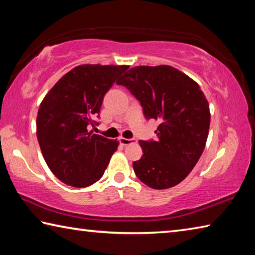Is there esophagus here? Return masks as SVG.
<instances>
[{
  "label": "esophagus",
  "mask_w": 255,
  "mask_h": 255,
  "mask_svg": "<svg viewBox=\"0 0 255 255\" xmlns=\"http://www.w3.org/2000/svg\"><path fill=\"white\" fill-rule=\"evenodd\" d=\"M133 140H135V139H131V138H125V137L119 138V141H120V144H122V145H129V144L133 143Z\"/></svg>",
  "instance_id": "esophagus-1"
}]
</instances>
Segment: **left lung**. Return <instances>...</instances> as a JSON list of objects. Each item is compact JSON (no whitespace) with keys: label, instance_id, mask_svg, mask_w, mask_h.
<instances>
[{"label":"left lung","instance_id":"8db88e82","mask_svg":"<svg viewBox=\"0 0 255 255\" xmlns=\"http://www.w3.org/2000/svg\"><path fill=\"white\" fill-rule=\"evenodd\" d=\"M117 83L140 101L146 119L159 123L156 139L139 141L137 178L156 190L179 184L199 161L209 132V103L199 84L169 65L131 67Z\"/></svg>","mask_w":255,"mask_h":255}]
</instances>
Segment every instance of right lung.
I'll return each instance as SVG.
<instances>
[{
	"label": "right lung",
	"mask_w": 255,
	"mask_h": 255,
	"mask_svg": "<svg viewBox=\"0 0 255 255\" xmlns=\"http://www.w3.org/2000/svg\"><path fill=\"white\" fill-rule=\"evenodd\" d=\"M128 65L83 64L49 90L37 115V138L56 178L74 188L102 178L119 141L93 133L103 97Z\"/></svg>",
	"instance_id": "add662e5"
}]
</instances>
